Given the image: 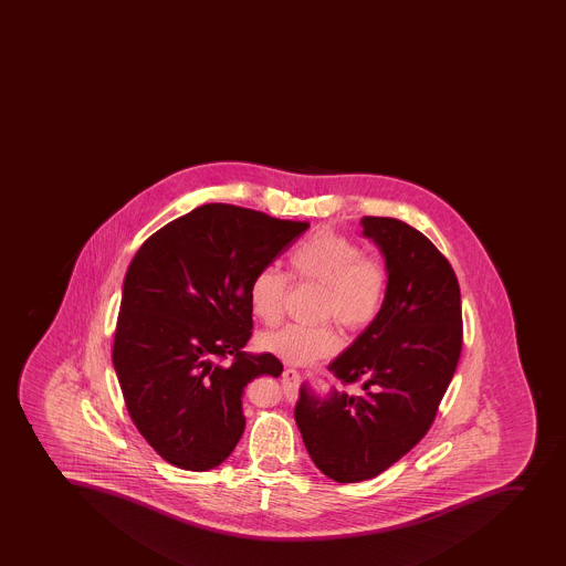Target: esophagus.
I'll return each instance as SVG.
<instances>
[{"instance_id":"obj_1","label":"esophagus","mask_w":566,"mask_h":566,"mask_svg":"<svg viewBox=\"0 0 566 566\" xmlns=\"http://www.w3.org/2000/svg\"><path fill=\"white\" fill-rule=\"evenodd\" d=\"M297 382H300V373L294 370V368H286L285 373H283V385L286 387H296Z\"/></svg>"}]
</instances>
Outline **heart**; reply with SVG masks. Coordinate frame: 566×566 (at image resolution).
<instances>
[{
    "mask_svg": "<svg viewBox=\"0 0 566 566\" xmlns=\"http://www.w3.org/2000/svg\"><path fill=\"white\" fill-rule=\"evenodd\" d=\"M297 280L325 286L323 319H337L348 331H361L379 316L387 270L381 261L365 255L361 244L336 230H317L301 241L289 255ZM289 277L275 265L261 266L249 285L250 311L258 319L274 323L285 306ZM260 347L289 365H308L342 347V337L331 325L305 326L289 323L260 336Z\"/></svg>",
    "mask_w": 566,
    "mask_h": 566,
    "instance_id": "obj_1",
    "label": "heart"
}]
</instances>
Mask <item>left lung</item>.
<instances>
[{"instance_id": "1", "label": "left lung", "mask_w": 566, "mask_h": 566, "mask_svg": "<svg viewBox=\"0 0 566 566\" xmlns=\"http://www.w3.org/2000/svg\"><path fill=\"white\" fill-rule=\"evenodd\" d=\"M385 258L381 312L328 365L361 394L300 388L294 418L326 478L357 483L381 474L424 438L463 347L458 277L427 235L394 218L361 219Z\"/></svg>"}]
</instances>
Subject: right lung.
<instances>
[{"label": "right lung", "instance_id": "obj_1", "mask_svg": "<svg viewBox=\"0 0 566 566\" xmlns=\"http://www.w3.org/2000/svg\"><path fill=\"white\" fill-rule=\"evenodd\" d=\"M308 227L210 203L165 224L134 255L114 370L128 416L167 463L193 472L223 463L244 430V387L283 373L272 354L241 350L252 336L249 285Z\"/></svg>", "mask_w": 566, "mask_h": 566}]
</instances>
